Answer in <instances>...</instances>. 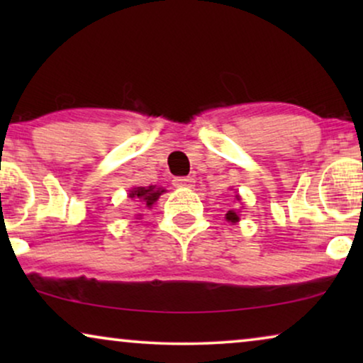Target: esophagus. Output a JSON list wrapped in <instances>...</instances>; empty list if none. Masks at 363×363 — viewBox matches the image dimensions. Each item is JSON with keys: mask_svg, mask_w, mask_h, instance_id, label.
Listing matches in <instances>:
<instances>
[{"mask_svg": "<svg viewBox=\"0 0 363 363\" xmlns=\"http://www.w3.org/2000/svg\"><path fill=\"white\" fill-rule=\"evenodd\" d=\"M193 183H195V180H193L191 177H180V178H173L172 185L175 188H191Z\"/></svg>", "mask_w": 363, "mask_h": 363, "instance_id": "esophagus-1", "label": "esophagus"}]
</instances>
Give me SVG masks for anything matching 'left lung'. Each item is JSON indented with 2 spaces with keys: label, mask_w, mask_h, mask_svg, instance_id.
I'll return each instance as SVG.
<instances>
[{
  "label": "left lung",
  "mask_w": 363,
  "mask_h": 363,
  "mask_svg": "<svg viewBox=\"0 0 363 363\" xmlns=\"http://www.w3.org/2000/svg\"><path fill=\"white\" fill-rule=\"evenodd\" d=\"M226 220H228V221H231V223H236L238 220H240V218H238V215H236L235 211L230 210V211L226 213Z\"/></svg>",
  "instance_id": "obj_1"
}]
</instances>
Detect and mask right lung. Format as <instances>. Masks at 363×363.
I'll return each instance as SVG.
<instances>
[{
	"mask_svg": "<svg viewBox=\"0 0 363 363\" xmlns=\"http://www.w3.org/2000/svg\"><path fill=\"white\" fill-rule=\"evenodd\" d=\"M165 190H162V188H155V186H138V188H133L130 191V198H133L135 201H143L147 206H152L153 203H155L158 198H160L162 193Z\"/></svg>",
	"mask_w": 363,
	"mask_h": 363,
	"instance_id": "1",
	"label": "right lung"
}]
</instances>
